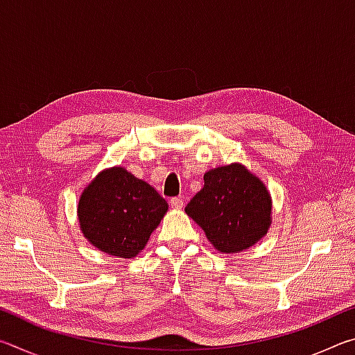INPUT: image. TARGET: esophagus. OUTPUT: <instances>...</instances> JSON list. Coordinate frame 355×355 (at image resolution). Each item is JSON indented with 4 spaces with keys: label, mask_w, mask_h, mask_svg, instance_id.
<instances>
[{
    "label": "esophagus",
    "mask_w": 355,
    "mask_h": 355,
    "mask_svg": "<svg viewBox=\"0 0 355 355\" xmlns=\"http://www.w3.org/2000/svg\"><path fill=\"white\" fill-rule=\"evenodd\" d=\"M169 203H171V207H172L173 209H182L184 202H183L182 197H172Z\"/></svg>",
    "instance_id": "34e87169"
}]
</instances>
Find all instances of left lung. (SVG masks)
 <instances>
[{"mask_svg": "<svg viewBox=\"0 0 355 355\" xmlns=\"http://www.w3.org/2000/svg\"><path fill=\"white\" fill-rule=\"evenodd\" d=\"M205 184L192 197L186 214L205 232L220 254H238L266 235L272 199L264 183L239 163L205 172Z\"/></svg>", "mask_w": 355, "mask_h": 355, "instance_id": "8db88e82", "label": "left lung"}]
</instances>
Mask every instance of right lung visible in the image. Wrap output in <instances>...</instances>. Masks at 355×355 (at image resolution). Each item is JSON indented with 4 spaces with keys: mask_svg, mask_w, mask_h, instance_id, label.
<instances>
[{
    "mask_svg": "<svg viewBox=\"0 0 355 355\" xmlns=\"http://www.w3.org/2000/svg\"><path fill=\"white\" fill-rule=\"evenodd\" d=\"M78 222L94 248L116 258H133L169 209L167 202L125 167L101 171L80 196Z\"/></svg>",
    "mask_w": 355,
    "mask_h": 355,
    "instance_id": "add662e5",
    "label": "right lung"
}]
</instances>
